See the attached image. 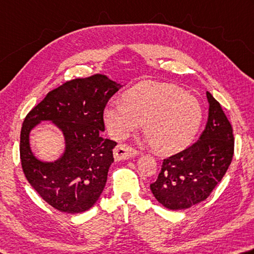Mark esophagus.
Segmentation results:
<instances>
[{
  "label": "esophagus",
  "mask_w": 254,
  "mask_h": 254,
  "mask_svg": "<svg viewBox=\"0 0 254 254\" xmlns=\"http://www.w3.org/2000/svg\"><path fill=\"white\" fill-rule=\"evenodd\" d=\"M113 154H114L115 161H122V160L131 159L133 156H136L139 154V152L127 144H119L114 149Z\"/></svg>",
  "instance_id": "34e87169"
}]
</instances>
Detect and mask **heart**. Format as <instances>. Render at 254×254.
Listing matches in <instances>:
<instances>
[{"label":"heart","mask_w":254,"mask_h":254,"mask_svg":"<svg viewBox=\"0 0 254 254\" xmlns=\"http://www.w3.org/2000/svg\"><path fill=\"white\" fill-rule=\"evenodd\" d=\"M202 110L197 100L173 85L147 82L128 90L124 101H110L104 123L122 139L144 123V132L163 153L183 149L199 128Z\"/></svg>","instance_id":"obj_1"}]
</instances>
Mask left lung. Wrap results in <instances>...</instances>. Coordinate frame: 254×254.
<instances>
[{
	"mask_svg": "<svg viewBox=\"0 0 254 254\" xmlns=\"http://www.w3.org/2000/svg\"><path fill=\"white\" fill-rule=\"evenodd\" d=\"M209 118L199 140L163 160L150 188L156 200L170 210H183L204 201L231 164L234 137L220 103L206 92Z\"/></svg>",
	"mask_w": 254,
	"mask_h": 254,
	"instance_id": "obj_1",
	"label": "left lung"
}]
</instances>
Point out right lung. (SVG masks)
<instances>
[{
  "label": "right lung",
  "instance_id": "1",
  "mask_svg": "<svg viewBox=\"0 0 254 254\" xmlns=\"http://www.w3.org/2000/svg\"><path fill=\"white\" fill-rule=\"evenodd\" d=\"M121 86L103 74L67 81L49 92L25 117L20 137L23 172L54 209L81 213L93 206L102 193L117 145L101 136L103 111ZM42 121L54 123L66 140L64 153L54 163L36 159L29 146V132Z\"/></svg>",
  "mask_w": 254,
  "mask_h": 254
}]
</instances>
